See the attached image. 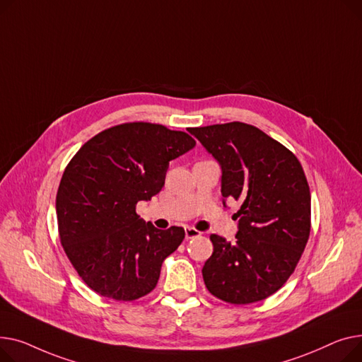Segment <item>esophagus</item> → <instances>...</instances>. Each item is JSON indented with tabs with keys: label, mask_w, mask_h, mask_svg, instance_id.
<instances>
[{
	"label": "esophagus",
	"mask_w": 362,
	"mask_h": 362,
	"mask_svg": "<svg viewBox=\"0 0 362 362\" xmlns=\"http://www.w3.org/2000/svg\"><path fill=\"white\" fill-rule=\"evenodd\" d=\"M200 233H202V232L197 230V229L193 228V226H185V238H187V240L200 237Z\"/></svg>",
	"instance_id": "34e87169"
}]
</instances>
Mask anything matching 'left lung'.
<instances>
[{
	"label": "left lung",
	"instance_id": "left-lung-1",
	"mask_svg": "<svg viewBox=\"0 0 362 362\" xmlns=\"http://www.w3.org/2000/svg\"><path fill=\"white\" fill-rule=\"evenodd\" d=\"M222 169L221 191L241 203L232 243L210 235L203 266L211 295L230 304L262 301L284 286L310 237L311 196L304 169L257 127L228 122L191 129Z\"/></svg>",
	"mask_w": 362,
	"mask_h": 362
}]
</instances>
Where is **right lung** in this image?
I'll return each instance as SVG.
<instances>
[{"mask_svg":"<svg viewBox=\"0 0 362 362\" xmlns=\"http://www.w3.org/2000/svg\"><path fill=\"white\" fill-rule=\"evenodd\" d=\"M194 146L184 132L127 122L92 137L70 160L57 193L59 240L90 289L117 301L155 289L185 232L146 223L136 206L159 193L169 162Z\"/></svg>","mask_w":362,"mask_h":362,"instance_id":"1","label":"right lung"}]
</instances>
